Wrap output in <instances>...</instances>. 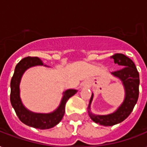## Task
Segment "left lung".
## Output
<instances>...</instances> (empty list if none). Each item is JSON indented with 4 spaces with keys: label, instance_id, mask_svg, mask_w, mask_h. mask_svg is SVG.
I'll list each match as a JSON object with an SVG mask.
<instances>
[{
    "label": "left lung",
    "instance_id": "obj_1",
    "mask_svg": "<svg viewBox=\"0 0 147 147\" xmlns=\"http://www.w3.org/2000/svg\"><path fill=\"white\" fill-rule=\"evenodd\" d=\"M114 62L122 67L117 71H113L111 74L122 81L125 88V99L121 107L113 114L108 115H94L89 112V116L92 121L103 126H113L124 121L130 114L137 104L139 97L140 76L134 62L127 55L122 53H115L112 55ZM93 99L92 94L89 101L88 109Z\"/></svg>",
    "mask_w": 147,
    "mask_h": 147
}]
</instances>
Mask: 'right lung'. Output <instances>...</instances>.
Masks as SVG:
<instances>
[{"instance_id":"obj_1","label":"right lung","mask_w":147,"mask_h":147,"mask_svg":"<svg viewBox=\"0 0 147 147\" xmlns=\"http://www.w3.org/2000/svg\"><path fill=\"white\" fill-rule=\"evenodd\" d=\"M42 65L43 63L38 57L24 58L20 60L15 67L14 73L10 81V103L13 107L17 117L20 121L26 125L41 130L49 129L59 123L65 114V107L67 100L69 98L73 96L77 91L74 89H69L63 93L59 107L55 111L50 114H36L26 109L23 105L20 98L19 85L23 74L30 67L34 65Z\"/></svg>"}]
</instances>
